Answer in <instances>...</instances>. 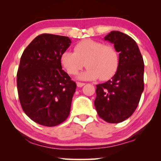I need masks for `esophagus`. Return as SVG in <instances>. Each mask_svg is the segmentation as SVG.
I'll return each instance as SVG.
<instances>
[{
	"label": "esophagus",
	"mask_w": 161,
	"mask_h": 161,
	"mask_svg": "<svg viewBox=\"0 0 161 161\" xmlns=\"http://www.w3.org/2000/svg\"><path fill=\"white\" fill-rule=\"evenodd\" d=\"M77 85L78 87H82L83 86L85 85V83H82V82H77Z\"/></svg>",
	"instance_id": "1"
}]
</instances>
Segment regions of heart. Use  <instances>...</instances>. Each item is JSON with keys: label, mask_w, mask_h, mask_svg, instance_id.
<instances>
[{"label": "heart", "mask_w": 161, "mask_h": 161, "mask_svg": "<svg viewBox=\"0 0 161 161\" xmlns=\"http://www.w3.org/2000/svg\"><path fill=\"white\" fill-rule=\"evenodd\" d=\"M59 60L62 66L71 75L77 74L84 65L87 66L86 69L77 76L78 80H95L100 78L107 80L117 72L119 55L112 45L85 39L75 45L74 52H63Z\"/></svg>", "instance_id": "1"}]
</instances>
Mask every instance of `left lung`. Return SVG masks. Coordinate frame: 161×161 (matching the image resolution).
Here are the masks:
<instances>
[{
  "instance_id": "left-lung-1",
  "label": "left lung",
  "mask_w": 161,
  "mask_h": 161,
  "mask_svg": "<svg viewBox=\"0 0 161 161\" xmlns=\"http://www.w3.org/2000/svg\"><path fill=\"white\" fill-rule=\"evenodd\" d=\"M103 39L113 43L119 53V65L111 80L97 85L94 106L102 119L117 124L129 118L138 107L144 89V62L137 44L129 35L111 31Z\"/></svg>"
}]
</instances>
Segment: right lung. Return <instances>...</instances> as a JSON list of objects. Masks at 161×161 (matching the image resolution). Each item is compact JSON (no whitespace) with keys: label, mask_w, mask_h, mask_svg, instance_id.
<instances>
[{"label":"right lung","mask_w":161,"mask_h":161,"mask_svg":"<svg viewBox=\"0 0 161 161\" xmlns=\"http://www.w3.org/2000/svg\"><path fill=\"white\" fill-rule=\"evenodd\" d=\"M72 43L68 37L38 35L24 50L17 73L19 100L32 121L54 126L70 112L76 83L62 70L61 54Z\"/></svg>","instance_id":"add662e5"}]
</instances>
